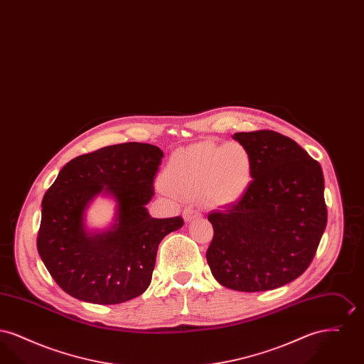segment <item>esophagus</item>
I'll return each mask as SVG.
<instances>
[{"label": "esophagus", "mask_w": 364, "mask_h": 364, "mask_svg": "<svg viewBox=\"0 0 364 364\" xmlns=\"http://www.w3.org/2000/svg\"><path fill=\"white\" fill-rule=\"evenodd\" d=\"M202 214H200V211L199 210H196V208H184V211H183V217H184V220L186 221H193V220H196V218H199Z\"/></svg>", "instance_id": "34e87169"}]
</instances>
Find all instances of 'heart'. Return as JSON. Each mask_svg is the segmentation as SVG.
Instances as JSON below:
<instances>
[{"label": "heart", "mask_w": 364, "mask_h": 364, "mask_svg": "<svg viewBox=\"0 0 364 364\" xmlns=\"http://www.w3.org/2000/svg\"><path fill=\"white\" fill-rule=\"evenodd\" d=\"M251 177V154L239 141L195 143L171 156L162 181L176 195L202 196L214 205L240 198Z\"/></svg>", "instance_id": "1"}]
</instances>
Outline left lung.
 Listing matches in <instances>:
<instances>
[{
    "label": "left lung",
    "mask_w": 364,
    "mask_h": 364,
    "mask_svg": "<svg viewBox=\"0 0 364 364\" xmlns=\"http://www.w3.org/2000/svg\"><path fill=\"white\" fill-rule=\"evenodd\" d=\"M251 154V183L225 210L208 214L214 229L211 274L240 292L276 289L310 266L328 223L321 165L274 131L237 132Z\"/></svg>",
    "instance_id": "1"
}]
</instances>
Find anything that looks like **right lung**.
Instances as JSON below:
<instances>
[{
  "label": "right lung",
  "instance_id": "add662e5",
  "mask_svg": "<svg viewBox=\"0 0 364 364\" xmlns=\"http://www.w3.org/2000/svg\"><path fill=\"white\" fill-rule=\"evenodd\" d=\"M164 153L129 141L76 156L57 176L42 200L36 247L57 285L94 304H119L143 294L153 277L161 240L183 218H151L146 205ZM100 193L118 203L115 224L88 232L84 214Z\"/></svg>",
  "mask_w": 364,
  "mask_h": 364
}]
</instances>
